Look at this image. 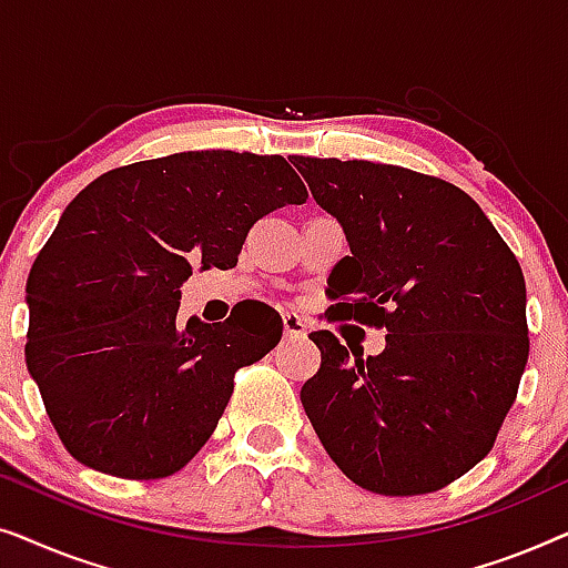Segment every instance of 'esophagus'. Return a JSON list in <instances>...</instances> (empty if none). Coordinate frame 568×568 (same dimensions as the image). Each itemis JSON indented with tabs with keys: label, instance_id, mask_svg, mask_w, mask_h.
<instances>
[{
	"label": "esophagus",
	"instance_id": "1",
	"mask_svg": "<svg viewBox=\"0 0 568 568\" xmlns=\"http://www.w3.org/2000/svg\"><path fill=\"white\" fill-rule=\"evenodd\" d=\"M282 323H284V336H286V338H305V336H307V323L302 321L300 315L286 313V315L282 317Z\"/></svg>",
	"mask_w": 568,
	"mask_h": 568
}]
</instances>
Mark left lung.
<instances>
[{"label": "left lung", "mask_w": 568, "mask_h": 568, "mask_svg": "<svg viewBox=\"0 0 568 568\" xmlns=\"http://www.w3.org/2000/svg\"><path fill=\"white\" fill-rule=\"evenodd\" d=\"M346 232L328 276V321L385 328V352L355 359L331 331L310 338L321 369L302 406L331 460L385 496L432 494L491 453L523 379V268L468 193L367 160L292 158Z\"/></svg>", "instance_id": "8db88e82"}]
</instances>
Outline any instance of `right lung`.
Listing matches in <instances>:
<instances>
[{
    "instance_id": "1",
    "label": "right lung",
    "mask_w": 568,
    "mask_h": 568,
    "mask_svg": "<svg viewBox=\"0 0 568 568\" xmlns=\"http://www.w3.org/2000/svg\"><path fill=\"white\" fill-rule=\"evenodd\" d=\"M278 154L178 152L108 170L74 196L28 276L30 377L67 453L115 478L181 470L220 424L235 372L282 341L245 307L178 328L191 266L232 268L261 216L305 204Z\"/></svg>"
}]
</instances>
